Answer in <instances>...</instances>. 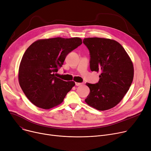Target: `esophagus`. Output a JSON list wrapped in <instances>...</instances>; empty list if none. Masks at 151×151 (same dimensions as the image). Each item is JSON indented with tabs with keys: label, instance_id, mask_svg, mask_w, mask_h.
Wrapping results in <instances>:
<instances>
[{
	"label": "esophagus",
	"instance_id": "34e87169",
	"mask_svg": "<svg viewBox=\"0 0 151 151\" xmlns=\"http://www.w3.org/2000/svg\"><path fill=\"white\" fill-rule=\"evenodd\" d=\"M75 84H76V86H79V85H81L82 84V83H78V82H76V83H75Z\"/></svg>",
	"mask_w": 151,
	"mask_h": 151
}]
</instances>
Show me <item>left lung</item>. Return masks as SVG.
<instances>
[{"label":"left lung","mask_w":151,"mask_h":151,"mask_svg":"<svg viewBox=\"0 0 151 151\" xmlns=\"http://www.w3.org/2000/svg\"><path fill=\"white\" fill-rule=\"evenodd\" d=\"M90 52L91 71H100L98 83H86L90 93L85 99L99 111L116 106L124 97L133 79V63L119 42L109 39L90 37L83 40Z\"/></svg>","instance_id":"left-lung-1"}]
</instances>
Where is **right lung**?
Here are the masks:
<instances>
[{
  "mask_svg": "<svg viewBox=\"0 0 151 151\" xmlns=\"http://www.w3.org/2000/svg\"><path fill=\"white\" fill-rule=\"evenodd\" d=\"M82 44L78 37L39 40L26 50L18 73L19 85L29 100L42 109L60 104L75 85L56 77L66 56Z\"/></svg>",
  "mask_w": 151,
  "mask_h": 151,
  "instance_id": "obj_1",
  "label": "right lung"
}]
</instances>
